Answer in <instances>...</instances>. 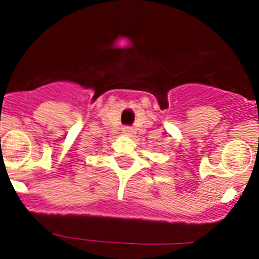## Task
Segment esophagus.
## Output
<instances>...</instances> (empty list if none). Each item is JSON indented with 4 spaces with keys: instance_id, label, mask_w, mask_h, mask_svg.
Instances as JSON below:
<instances>
[{
    "instance_id": "esophagus-1",
    "label": "esophagus",
    "mask_w": 259,
    "mask_h": 259,
    "mask_svg": "<svg viewBox=\"0 0 259 259\" xmlns=\"http://www.w3.org/2000/svg\"><path fill=\"white\" fill-rule=\"evenodd\" d=\"M122 131H123V134H124V135H131L132 134V130L130 127H124Z\"/></svg>"
}]
</instances>
